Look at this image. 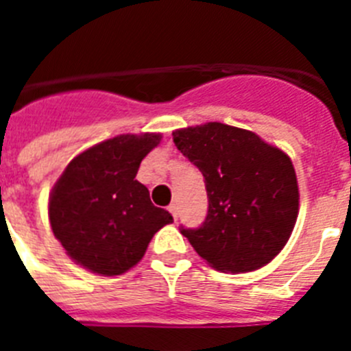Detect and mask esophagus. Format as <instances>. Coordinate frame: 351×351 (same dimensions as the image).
<instances>
[{"instance_id":"esophagus-1","label":"esophagus","mask_w":351,"mask_h":351,"mask_svg":"<svg viewBox=\"0 0 351 351\" xmlns=\"http://www.w3.org/2000/svg\"><path fill=\"white\" fill-rule=\"evenodd\" d=\"M169 210H170V214H172V218L176 219V221H178V218H179V207H178V204H170Z\"/></svg>"}]
</instances>
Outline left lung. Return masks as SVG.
Instances as JSON below:
<instances>
[{
	"label": "left lung",
	"instance_id": "left-lung-1",
	"mask_svg": "<svg viewBox=\"0 0 351 351\" xmlns=\"http://www.w3.org/2000/svg\"><path fill=\"white\" fill-rule=\"evenodd\" d=\"M173 144L206 179V221L182 228L218 271L251 272L285 247L299 214L295 169L287 153L250 132L206 123L172 132Z\"/></svg>",
	"mask_w": 351,
	"mask_h": 351
}]
</instances>
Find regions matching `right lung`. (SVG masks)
I'll return each mask as SVG.
<instances>
[{"label":"right lung","mask_w":351,"mask_h":351,"mask_svg":"<svg viewBox=\"0 0 351 351\" xmlns=\"http://www.w3.org/2000/svg\"><path fill=\"white\" fill-rule=\"evenodd\" d=\"M160 133L117 135L68 163L49 197V221L66 255L88 271L119 276L137 265L153 235L173 221L135 179Z\"/></svg>","instance_id":"add662e5"}]
</instances>
